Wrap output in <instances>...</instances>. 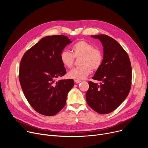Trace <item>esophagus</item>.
I'll use <instances>...</instances> for the list:
<instances>
[{
	"label": "esophagus",
	"mask_w": 148,
	"mask_h": 148,
	"mask_svg": "<svg viewBox=\"0 0 148 148\" xmlns=\"http://www.w3.org/2000/svg\"><path fill=\"white\" fill-rule=\"evenodd\" d=\"M82 81L81 80H74V82L75 83H80Z\"/></svg>",
	"instance_id": "esophagus-1"
}]
</instances>
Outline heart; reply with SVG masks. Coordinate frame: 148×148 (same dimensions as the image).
<instances>
[{"label":"heart","mask_w":148,"mask_h":148,"mask_svg":"<svg viewBox=\"0 0 148 148\" xmlns=\"http://www.w3.org/2000/svg\"><path fill=\"white\" fill-rule=\"evenodd\" d=\"M72 53L63 50L60 54V59L63 65L68 68H71L75 58H80V65L69 71L68 77L75 80H82L86 78L91 73V69H99L103 64V54L98 49L94 48L92 44L85 41H80L72 46Z\"/></svg>","instance_id":"obj_1"}]
</instances>
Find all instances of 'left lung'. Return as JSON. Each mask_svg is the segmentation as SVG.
I'll list each match as a JSON object with an SVG mask.
<instances>
[{
    "label": "left lung",
    "instance_id": "1",
    "mask_svg": "<svg viewBox=\"0 0 148 148\" xmlns=\"http://www.w3.org/2000/svg\"><path fill=\"white\" fill-rule=\"evenodd\" d=\"M91 37L101 42L104 54L101 66L92 77L100 83L89 82L86 98L93 110L105 114L114 111L127 97L131 85V65L127 53L113 38L106 35Z\"/></svg>",
    "mask_w": 148,
    "mask_h": 148
}]
</instances>
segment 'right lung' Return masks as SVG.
Masks as SVG:
<instances>
[{"mask_svg":"<svg viewBox=\"0 0 148 148\" xmlns=\"http://www.w3.org/2000/svg\"><path fill=\"white\" fill-rule=\"evenodd\" d=\"M71 42L64 35L45 36L28 50L21 60V87L30 106L42 115L54 116L60 112L74 86L73 79L56 81L66 73L60 54Z\"/></svg>","mask_w":148,"mask_h":148,"instance_id":"obj_1","label":"right lung"}]
</instances>
